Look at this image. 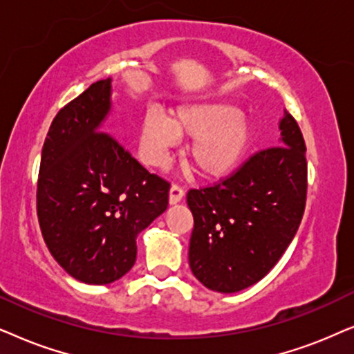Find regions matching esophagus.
Segmentation results:
<instances>
[{"label":"esophagus","mask_w":354,"mask_h":354,"mask_svg":"<svg viewBox=\"0 0 354 354\" xmlns=\"http://www.w3.org/2000/svg\"><path fill=\"white\" fill-rule=\"evenodd\" d=\"M183 197H185V191H183V187H180L178 185H173L171 189H169V196H168L169 204L171 205L178 204V202L183 201Z\"/></svg>","instance_id":"34e87169"}]
</instances>
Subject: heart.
<instances>
[{
  "instance_id": "1",
  "label": "heart",
  "mask_w": 354,
  "mask_h": 354,
  "mask_svg": "<svg viewBox=\"0 0 354 354\" xmlns=\"http://www.w3.org/2000/svg\"><path fill=\"white\" fill-rule=\"evenodd\" d=\"M254 124L246 113L223 100L183 103L168 118L147 111L140 121V157L165 167L178 138L191 139L187 158L204 178L220 180L241 167L254 144Z\"/></svg>"
}]
</instances>
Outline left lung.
I'll list each match as a JSON object with an SVG mask.
<instances>
[{"mask_svg": "<svg viewBox=\"0 0 354 354\" xmlns=\"http://www.w3.org/2000/svg\"><path fill=\"white\" fill-rule=\"evenodd\" d=\"M280 144L252 155L218 185L187 192L194 216L189 267L202 285L238 293L280 261L301 223L308 192L306 145L288 111Z\"/></svg>", "mask_w": 354, "mask_h": 354, "instance_id": "left-lung-1", "label": "left lung"}]
</instances>
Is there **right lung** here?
<instances>
[{
    "label": "right lung",
    "mask_w": 354,
    "mask_h": 354,
    "mask_svg": "<svg viewBox=\"0 0 354 354\" xmlns=\"http://www.w3.org/2000/svg\"><path fill=\"white\" fill-rule=\"evenodd\" d=\"M110 111L108 77L59 110L41 149V234L55 261L87 285L126 275L138 256V234L168 207V183L105 133Z\"/></svg>",
    "instance_id": "right-lung-1"
}]
</instances>
